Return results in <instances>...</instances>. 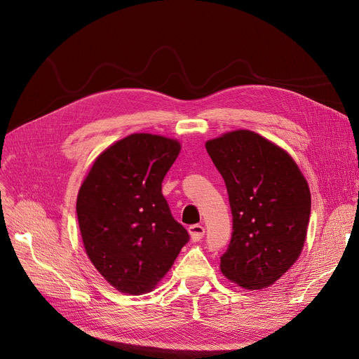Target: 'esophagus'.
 I'll return each instance as SVG.
<instances>
[{
	"label": "esophagus",
	"instance_id": "34e87169",
	"mask_svg": "<svg viewBox=\"0 0 359 359\" xmlns=\"http://www.w3.org/2000/svg\"><path fill=\"white\" fill-rule=\"evenodd\" d=\"M187 230H189L192 241H199L203 237V234H205V229L202 227V225H199V224L191 225V227L187 229Z\"/></svg>",
	"mask_w": 359,
	"mask_h": 359
}]
</instances>
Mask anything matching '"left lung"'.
Instances as JSON below:
<instances>
[{
    "label": "left lung",
    "instance_id": "obj_1",
    "mask_svg": "<svg viewBox=\"0 0 359 359\" xmlns=\"http://www.w3.org/2000/svg\"><path fill=\"white\" fill-rule=\"evenodd\" d=\"M205 147L227 186L233 212L231 241L219 269L241 288H268L304 249L309 183L284 148L253 130L225 132Z\"/></svg>",
    "mask_w": 359,
    "mask_h": 359
}]
</instances>
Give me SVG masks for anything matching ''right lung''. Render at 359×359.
Returning <instances> with one entry per match:
<instances>
[{
    "mask_svg": "<svg viewBox=\"0 0 359 359\" xmlns=\"http://www.w3.org/2000/svg\"><path fill=\"white\" fill-rule=\"evenodd\" d=\"M180 149L175 138L130 134L102 151L81 183L77 217L86 253L122 294L153 291L189 240L161 194Z\"/></svg>",
    "mask_w": 359,
    "mask_h": 359,
    "instance_id": "right-lung-1",
    "label": "right lung"
}]
</instances>
